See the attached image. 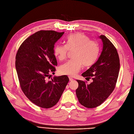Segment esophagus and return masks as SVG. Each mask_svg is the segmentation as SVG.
Returning a JSON list of instances; mask_svg holds the SVG:
<instances>
[{
	"label": "esophagus",
	"instance_id": "34e87169",
	"mask_svg": "<svg viewBox=\"0 0 134 134\" xmlns=\"http://www.w3.org/2000/svg\"><path fill=\"white\" fill-rule=\"evenodd\" d=\"M69 80H70V81H74V79H72L71 77H69Z\"/></svg>",
	"mask_w": 134,
	"mask_h": 134
}]
</instances>
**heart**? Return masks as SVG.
I'll list each match as a JSON object with an SVG mask.
<instances>
[{"instance_id": "b5f03b06", "label": "heart", "mask_w": 134, "mask_h": 134, "mask_svg": "<svg viewBox=\"0 0 134 134\" xmlns=\"http://www.w3.org/2000/svg\"><path fill=\"white\" fill-rule=\"evenodd\" d=\"M65 45L56 44L54 48V55L59 60H65L68 51H72L73 59L63 64L59 68L62 75L74 76L79 72L82 65L88 67L97 61L100 48L98 43L90 40L84 34L77 32L66 37Z\"/></svg>"}]
</instances>
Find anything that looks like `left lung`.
I'll use <instances>...</instances> for the list:
<instances>
[{
    "label": "left lung",
    "mask_w": 134,
    "mask_h": 134,
    "mask_svg": "<svg viewBox=\"0 0 134 134\" xmlns=\"http://www.w3.org/2000/svg\"><path fill=\"white\" fill-rule=\"evenodd\" d=\"M99 38L103 49L98 60L82 76L92 78L93 82L87 84L77 80L79 83L76 94L80 103L88 108L97 107L103 103L113 91L120 69L118 53L113 43L104 35Z\"/></svg>",
    "instance_id": "left-lung-1"
}]
</instances>
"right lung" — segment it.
I'll list each match as a JSON object with an SVG mask.
<instances>
[{
  "mask_svg": "<svg viewBox=\"0 0 134 134\" xmlns=\"http://www.w3.org/2000/svg\"><path fill=\"white\" fill-rule=\"evenodd\" d=\"M64 33L52 30L37 32L23 42L16 55L20 87L31 102L41 108L55 105L69 81L66 75L48 79L57 66L54 44Z\"/></svg>",
  "mask_w": 134,
  "mask_h": 134,
  "instance_id": "add662e5",
  "label": "right lung"
}]
</instances>
